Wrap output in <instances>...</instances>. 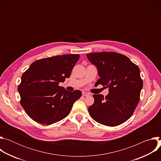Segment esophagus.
I'll list each match as a JSON object with an SVG mask.
<instances>
[{"label":"esophagus","mask_w":161,"mask_h":161,"mask_svg":"<svg viewBox=\"0 0 161 161\" xmlns=\"http://www.w3.org/2000/svg\"><path fill=\"white\" fill-rule=\"evenodd\" d=\"M82 95H83V96H89L90 94V93L86 92H83Z\"/></svg>","instance_id":"34e87169"}]
</instances>
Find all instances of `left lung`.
I'll return each mask as SVG.
<instances>
[{
	"mask_svg": "<svg viewBox=\"0 0 161 161\" xmlns=\"http://www.w3.org/2000/svg\"><path fill=\"white\" fill-rule=\"evenodd\" d=\"M96 66L100 78L96 83L108 88L109 94H94L88 112L95 121L107 126L119 125L127 120L140 101L143 81L138 66L126 56L115 52L86 55Z\"/></svg>",
	"mask_w": 161,
	"mask_h": 161,
	"instance_id": "left-lung-1",
	"label": "left lung"
}]
</instances>
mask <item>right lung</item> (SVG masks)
Returning <instances> with one entry per match:
<instances>
[{"label":"right lung","instance_id":"obj_1","mask_svg":"<svg viewBox=\"0 0 161 161\" xmlns=\"http://www.w3.org/2000/svg\"><path fill=\"white\" fill-rule=\"evenodd\" d=\"M79 54L42 58L31 64L18 86L20 104L34 121L50 125L69 114L81 92H69L58 85L69 78Z\"/></svg>","mask_w":161,"mask_h":161}]
</instances>
